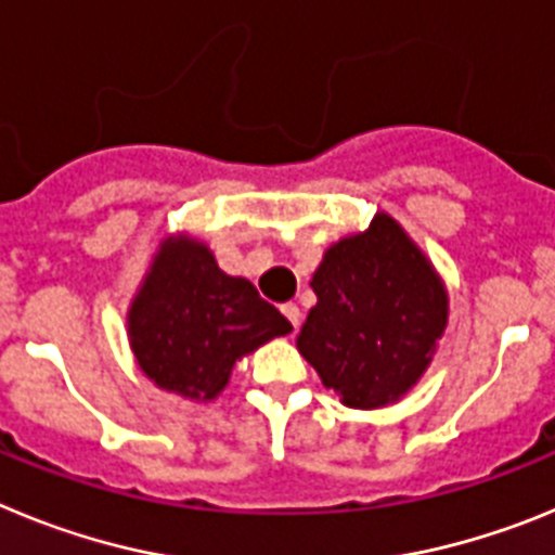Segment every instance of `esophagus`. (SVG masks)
I'll return each instance as SVG.
<instances>
[{
	"mask_svg": "<svg viewBox=\"0 0 555 555\" xmlns=\"http://www.w3.org/2000/svg\"><path fill=\"white\" fill-rule=\"evenodd\" d=\"M283 313H286V320L292 322V327L294 331H297V327H300V322H302V311L297 306H294V302H286V306L281 308Z\"/></svg>",
	"mask_w": 555,
	"mask_h": 555,
	"instance_id": "obj_1",
	"label": "esophagus"
}]
</instances>
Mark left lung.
<instances>
[{
	"label": "left lung",
	"instance_id": "1",
	"mask_svg": "<svg viewBox=\"0 0 555 555\" xmlns=\"http://www.w3.org/2000/svg\"><path fill=\"white\" fill-rule=\"evenodd\" d=\"M297 350L350 409H380L428 370L448 327V288L389 217L333 244L311 281Z\"/></svg>",
	"mask_w": 555,
	"mask_h": 555
}]
</instances>
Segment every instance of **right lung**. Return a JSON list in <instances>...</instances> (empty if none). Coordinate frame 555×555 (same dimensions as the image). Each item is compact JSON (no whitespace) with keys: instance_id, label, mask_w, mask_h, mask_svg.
I'll return each instance as SVG.
<instances>
[{"instance_id":"obj_1","label":"right lung","mask_w":555,"mask_h":555,"mask_svg":"<svg viewBox=\"0 0 555 555\" xmlns=\"http://www.w3.org/2000/svg\"><path fill=\"white\" fill-rule=\"evenodd\" d=\"M292 322L244 278H230L197 238L169 235L152 258L127 336L152 384L189 400H214L235 361L286 336Z\"/></svg>"}]
</instances>
